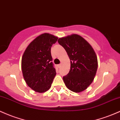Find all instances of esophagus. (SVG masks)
Instances as JSON below:
<instances>
[{"label":"esophagus","mask_w":120,"mask_h":120,"mask_svg":"<svg viewBox=\"0 0 120 120\" xmlns=\"http://www.w3.org/2000/svg\"><path fill=\"white\" fill-rule=\"evenodd\" d=\"M57 67L58 68H60V67H61V64H59V65H57Z\"/></svg>","instance_id":"esophagus-1"}]
</instances>
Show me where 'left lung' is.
<instances>
[{
  "label": "left lung",
  "mask_w": 120,
  "mask_h": 120,
  "mask_svg": "<svg viewBox=\"0 0 120 120\" xmlns=\"http://www.w3.org/2000/svg\"><path fill=\"white\" fill-rule=\"evenodd\" d=\"M58 43L66 51L71 61L69 73L63 77L69 90L79 93L86 89L96 76L98 62L92 46L76 34L59 38Z\"/></svg>",
  "instance_id": "obj_1"
}]
</instances>
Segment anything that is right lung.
I'll list each match as a JSON object with an SVG mask.
<instances>
[{
  "mask_svg": "<svg viewBox=\"0 0 120 120\" xmlns=\"http://www.w3.org/2000/svg\"><path fill=\"white\" fill-rule=\"evenodd\" d=\"M58 38L44 33L35 38L27 47L22 59V70L29 87L39 93L51 88L56 75L52 62L51 49Z\"/></svg>",
  "mask_w": 120,
  "mask_h": 120,
  "instance_id": "add662e5",
  "label": "right lung"
}]
</instances>
